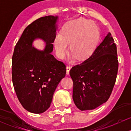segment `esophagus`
<instances>
[{
    "mask_svg": "<svg viewBox=\"0 0 131 131\" xmlns=\"http://www.w3.org/2000/svg\"><path fill=\"white\" fill-rule=\"evenodd\" d=\"M71 69V67L69 65H67V75H69L70 73V71Z\"/></svg>",
    "mask_w": 131,
    "mask_h": 131,
    "instance_id": "obj_1",
    "label": "esophagus"
}]
</instances>
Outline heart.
<instances>
[{
    "label": "heart",
    "mask_w": 131,
    "mask_h": 131,
    "mask_svg": "<svg viewBox=\"0 0 131 131\" xmlns=\"http://www.w3.org/2000/svg\"><path fill=\"white\" fill-rule=\"evenodd\" d=\"M100 31L93 22L79 19L67 22L63 25L61 33H57L54 38L56 52L60 58L64 57L69 49L77 58L83 59L89 56L98 44Z\"/></svg>",
    "instance_id": "1"
}]
</instances>
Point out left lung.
<instances>
[{
    "label": "left lung",
    "mask_w": 131,
    "mask_h": 131,
    "mask_svg": "<svg viewBox=\"0 0 131 131\" xmlns=\"http://www.w3.org/2000/svg\"><path fill=\"white\" fill-rule=\"evenodd\" d=\"M118 68L117 46L110 33L90 57L72 68L73 100L81 111L95 109L109 99Z\"/></svg>",
    "instance_id": "1"
}]
</instances>
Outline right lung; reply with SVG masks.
I'll use <instances>...</instances> for the list:
<instances>
[{
  "mask_svg": "<svg viewBox=\"0 0 131 131\" xmlns=\"http://www.w3.org/2000/svg\"><path fill=\"white\" fill-rule=\"evenodd\" d=\"M58 17L46 16L33 21L23 31L12 58V80L18 100L33 113H42L50 107L54 92L66 75V65L51 54ZM46 43L43 51L32 46L35 38Z\"/></svg>",
  "mask_w": 131,
  "mask_h": 131,
  "instance_id": "right-lung-1",
  "label": "right lung"
}]
</instances>
